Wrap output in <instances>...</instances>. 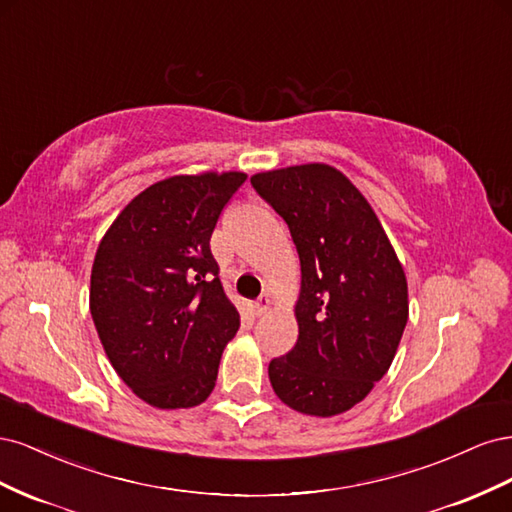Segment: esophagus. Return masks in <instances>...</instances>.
Wrapping results in <instances>:
<instances>
[{"mask_svg": "<svg viewBox=\"0 0 512 512\" xmlns=\"http://www.w3.org/2000/svg\"><path fill=\"white\" fill-rule=\"evenodd\" d=\"M269 309H271V297H267V294H262V297H258V299L254 301V314H256V316L267 314Z\"/></svg>", "mask_w": 512, "mask_h": 512, "instance_id": "obj_1", "label": "esophagus"}]
</instances>
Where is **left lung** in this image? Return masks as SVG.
<instances>
[{"label": "left lung", "instance_id": "left-lung-1", "mask_svg": "<svg viewBox=\"0 0 512 512\" xmlns=\"http://www.w3.org/2000/svg\"><path fill=\"white\" fill-rule=\"evenodd\" d=\"M282 215L301 260L299 339L269 363L275 395L309 416L363 401L389 371L408 322V280L376 211L335 166L252 175Z\"/></svg>", "mask_w": 512, "mask_h": 512}]
</instances>
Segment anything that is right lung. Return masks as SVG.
Returning a JSON list of instances; mask_svg holds the SVG:
<instances>
[{
	"instance_id": "1",
	"label": "right lung",
	"mask_w": 512,
	"mask_h": 512,
	"mask_svg": "<svg viewBox=\"0 0 512 512\" xmlns=\"http://www.w3.org/2000/svg\"><path fill=\"white\" fill-rule=\"evenodd\" d=\"M245 179L239 170H207L153 183L98 245L91 318L119 378L153 408L203 404L239 331L209 241Z\"/></svg>"
}]
</instances>
